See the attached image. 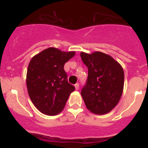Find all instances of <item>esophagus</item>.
I'll use <instances>...</instances> for the list:
<instances>
[{
	"instance_id": "34e87169",
	"label": "esophagus",
	"mask_w": 148,
	"mask_h": 148,
	"mask_svg": "<svg viewBox=\"0 0 148 148\" xmlns=\"http://www.w3.org/2000/svg\"><path fill=\"white\" fill-rule=\"evenodd\" d=\"M75 90H78V89H79V84H78V83L75 84Z\"/></svg>"
}]
</instances>
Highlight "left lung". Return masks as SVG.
Wrapping results in <instances>:
<instances>
[{"mask_svg":"<svg viewBox=\"0 0 148 148\" xmlns=\"http://www.w3.org/2000/svg\"><path fill=\"white\" fill-rule=\"evenodd\" d=\"M80 55L88 68L87 84L81 92L86 107L95 114L109 113L122 95L125 82L122 66L110 56L101 52L91 54L82 52Z\"/></svg>","mask_w":148,"mask_h":148,"instance_id":"obj_1","label":"left lung"}]
</instances>
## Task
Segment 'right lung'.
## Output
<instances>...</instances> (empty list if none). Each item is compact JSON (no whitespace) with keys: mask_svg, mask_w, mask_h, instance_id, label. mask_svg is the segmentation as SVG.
<instances>
[{"mask_svg":"<svg viewBox=\"0 0 148 148\" xmlns=\"http://www.w3.org/2000/svg\"><path fill=\"white\" fill-rule=\"evenodd\" d=\"M55 47L41 51L32 57L27 73V87L35 108L48 116L61 113L75 87L68 83L65 63L75 56Z\"/></svg>","mask_w":148,"mask_h":148,"instance_id":"add662e5","label":"right lung"}]
</instances>
